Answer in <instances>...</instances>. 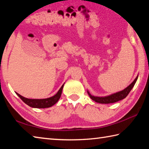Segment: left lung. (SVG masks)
<instances>
[{
	"label": "left lung",
	"mask_w": 149,
	"mask_h": 149,
	"mask_svg": "<svg viewBox=\"0 0 149 149\" xmlns=\"http://www.w3.org/2000/svg\"><path fill=\"white\" fill-rule=\"evenodd\" d=\"M137 78H138V75L136 77V79L132 82L130 85L128 86H127L126 88H124V90L121 91L118 93H116L114 94H111V95L107 96H94L91 95L90 93L87 91V93L88 96H90V98L93 100L95 101L97 103H100V104H111V103L117 102L119 100H121L124 98H125L126 97L128 96V94L130 93V92L131 91L132 88L134 87L135 83H136Z\"/></svg>",
	"instance_id": "left-lung-1"
}]
</instances>
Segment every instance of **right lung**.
Masks as SVG:
<instances>
[{
    "instance_id": "right-lung-1",
    "label": "right lung",
    "mask_w": 149,
    "mask_h": 149,
    "mask_svg": "<svg viewBox=\"0 0 149 149\" xmlns=\"http://www.w3.org/2000/svg\"><path fill=\"white\" fill-rule=\"evenodd\" d=\"M64 85V83L62 85L61 88L59 89V91L57 92V93H56L55 95H54L53 96H51L50 98H48L30 99L21 96L20 94H18L17 93H16V94H17V95L19 97L26 105H28L30 107L34 108H47L53 106V105H55L56 103L58 101V100L60 99Z\"/></svg>"
}]
</instances>
